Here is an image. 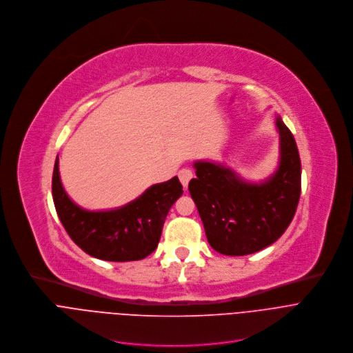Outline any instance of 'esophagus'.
I'll return each instance as SVG.
<instances>
[{"instance_id": "34e87169", "label": "esophagus", "mask_w": 353, "mask_h": 353, "mask_svg": "<svg viewBox=\"0 0 353 353\" xmlns=\"http://www.w3.org/2000/svg\"><path fill=\"white\" fill-rule=\"evenodd\" d=\"M178 176H179V181L183 185V188H188V183L189 181L193 178V172L188 168H182L179 172H178Z\"/></svg>"}]
</instances>
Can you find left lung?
Masks as SVG:
<instances>
[{
  "label": "left lung",
  "mask_w": 353,
  "mask_h": 353,
  "mask_svg": "<svg viewBox=\"0 0 353 353\" xmlns=\"http://www.w3.org/2000/svg\"><path fill=\"white\" fill-rule=\"evenodd\" d=\"M281 161L264 183H245L230 168L194 164L189 192L210 246L221 254L245 256L274 243L290 227L301 197V159L294 134L281 118Z\"/></svg>",
  "instance_id": "obj_1"
}]
</instances>
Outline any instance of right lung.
Returning <instances> with one entry per match:
<instances>
[{"mask_svg":"<svg viewBox=\"0 0 353 353\" xmlns=\"http://www.w3.org/2000/svg\"><path fill=\"white\" fill-rule=\"evenodd\" d=\"M182 193V185L174 176L118 210L86 211L66 196L58 157L52 172V199L65 231L83 252L107 261H134L153 253L168 211Z\"/></svg>","mask_w":353,"mask_h":353,"instance_id":"add662e5","label":"right lung"}]
</instances>
